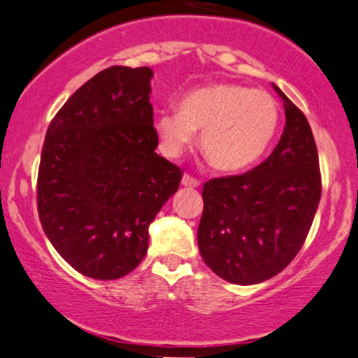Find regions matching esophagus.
Instances as JSON below:
<instances>
[{
  "label": "esophagus",
  "mask_w": 358,
  "mask_h": 358,
  "mask_svg": "<svg viewBox=\"0 0 358 358\" xmlns=\"http://www.w3.org/2000/svg\"><path fill=\"white\" fill-rule=\"evenodd\" d=\"M180 184H182L184 187H198L199 186V180L191 178L189 174H184L182 176V180H180Z\"/></svg>",
  "instance_id": "34e87169"
}]
</instances>
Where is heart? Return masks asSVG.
Wrapping results in <instances>:
<instances>
[{
    "label": "heart",
    "instance_id": "1",
    "mask_svg": "<svg viewBox=\"0 0 358 358\" xmlns=\"http://www.w3.org/2000/svg\"><path fill=\"white\" fill-rule=\"evenodd\" d=\"M279 125V108L266 91L220 83L198 87L180 98L179 111H162L155 120L160 148L176 159L201 130L199 143L220 171H242L264 155Z\"/></svg>",
    "mask_w": 358,
    "mask_h": 358
}]
</instances>
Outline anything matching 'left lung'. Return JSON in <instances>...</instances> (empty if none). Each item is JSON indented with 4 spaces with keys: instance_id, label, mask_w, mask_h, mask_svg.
<instances>
[{
    "instance_id": "left-lung-1",
    "label": "left lung",
    "mask_w": 358,
    "mask_h": 358,
    "mask_svg": "<svg viewBox=\"0 0 358 358\" xmlns=\"http://www.w3.org/2000/svg\"><path fill=\"white\" fill-rule=\"evenodd\" d=\"M272 86L286 110V127L274 152L250 172L211 179L203 187L199 254L216 275L238 286L264 282L291 264L321 198L311 127L298 106Z\"/></svg>"
}]
</instances>
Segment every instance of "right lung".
<instances>
[{"label": "right lung", "mask_w": 358, "mask_h": 358, "mask_svg": "<svg viewBox=\"0 0 358 358\" xmlns=\"http://www.w3.org/2000/svg\"><path fill=\"white\" fill-rule=\"evenodd\" d=\"M152 78L150 67H108L47 130L40 223L60 257L91 279H120L142 262L148 227L179 187L180 169L155 152Z\"/></svg>", "instance_id": "add662e5"}]
</instances>
